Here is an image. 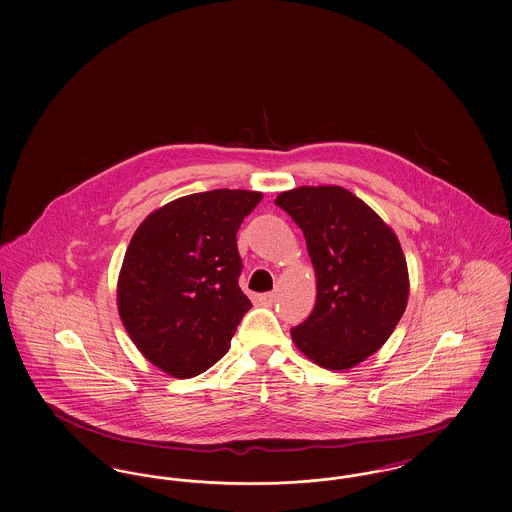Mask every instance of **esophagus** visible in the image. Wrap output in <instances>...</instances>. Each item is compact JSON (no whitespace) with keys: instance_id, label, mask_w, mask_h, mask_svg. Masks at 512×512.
<instances>
[{"instance_id":"esophagus-1","label":"esophagus","mask_w":512,"mask_h":512,"mask_svg":"<svg viewBox=\"0 0 512 512\" xmlns=\"http://www.w3.org/2000/svg\"><path fill=\"white\" fill-rule=\"evenodd\" d=\"M255 299H257V303H261V305H265V307H270V305L276 301V293H261V295H257Z\"/></svg>"}]
</instances>
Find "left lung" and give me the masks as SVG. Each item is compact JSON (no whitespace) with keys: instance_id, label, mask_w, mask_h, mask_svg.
<instances>
[{"instance_id":"8db88e82","label":"left lung","mask_w":512,"mask_h":512,"mask_svg":"<svg viewBox=\"0 0 512 512\" xmlns=\"http://www.w3.org/2000/svg\"><path fill=\"white\" fill-rule=\"evenodd\" d=\"M274 203L303 230L317 274V303L292 328L317 365L345 370L376 353L403 317L409 274L390 226L340 186H303Z\"/></svg>"}]
</instances>
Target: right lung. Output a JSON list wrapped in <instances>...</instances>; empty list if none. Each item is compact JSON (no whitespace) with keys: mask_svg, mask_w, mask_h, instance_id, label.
<instances>
[{"mask_svg":"<svg viewBox=\"0 0 512 512\" xmlns=\"http://www.w3.org/2000/svg\"><path fill=\"white\" fill-rule=\"evenodd\" d=\"M261 192L178 197L132 236L119 276V315L149 363L174 378L215 365L251 309L238 278L236 234Z\"/></svg>","mask_w":512,"mask_h":512,"instance_id":"right-lung-1","label":"right lung"}]
</instances>
